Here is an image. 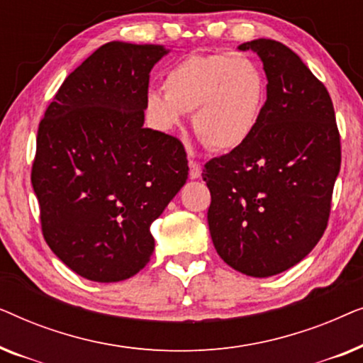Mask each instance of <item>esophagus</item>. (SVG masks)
<instances>
[{"label":"esophagus","instance_id":"34e87169","mask_svg":"<svg viewBox=\"0 0 363 363\" xmlns=\"http://www.w3.org/2000/svg\"><path fill=\"white\" fill-rule=\"evenodd\" d=\"M188 167H190V172H188V175H190L191 180H196V178L201 177V167L196 160L190 158V162H188Z\"/></svg>","mask_w":363,"mask_h":363}]
</instances>
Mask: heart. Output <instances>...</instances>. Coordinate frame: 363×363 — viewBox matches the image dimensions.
<instances>
[{"label":"heart","mask_w":363,"mask_h":363,"mask_svg":"<svg viewBox=\"0 0 363 363\" xmlns=\"http://www.w3.org/2000/svg\"><path fill=\"white\" fill-rule=\"evenodd\" d=\"M165 94H147L145 111L162 132H172L193 112V128L208 147L235 150L259 125L267 97L264 72L240 52L191 54L168 69Z\"/></svg>","instance_id":"1"}]
</instances>
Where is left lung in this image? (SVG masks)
I'll return each mask as SVG.
<instances>
[{
	"mask_svg": "<svg viewBox=\"0 0 363 363\" xmlns=\"http://www.w3.org/2000/svg\"><path fill=\"white\" fill-rule=\"evenodd\" d=\"M238 49L261 57L267 99L250 140L205 165L208 226L228 266L269 277L304 259L324 235L340 135L329 92L296 52L272 39Z\"/></svg>",
	"mask_w": 363,
	"mask_h": 363,
	"instance_id": "1",
	"label": "left lung"
}]
</instances>
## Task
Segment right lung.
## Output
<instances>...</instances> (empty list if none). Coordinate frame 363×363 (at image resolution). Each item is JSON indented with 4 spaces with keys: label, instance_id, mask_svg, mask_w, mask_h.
<instances>
[{
    "label": "right lung",
    "instance_id": "add662e5",
    "mask_svg": "<svg viewBox=\"0 0 363 363\" xmlns=\"http://www.w3.org/2000/svg\"><path fill=\"white\" fill-rule=\"evenodd\" d=\"M168 52L104 44L69 74L39 123L31 182L44 240L89 281L143 269L155 250L150 225L186 183L182 142L143 127L150 71Z\"/></svg>",
    "mask_w": 363,
    "mask_h": 363
}]
</instances>
